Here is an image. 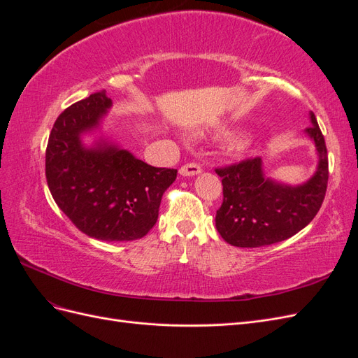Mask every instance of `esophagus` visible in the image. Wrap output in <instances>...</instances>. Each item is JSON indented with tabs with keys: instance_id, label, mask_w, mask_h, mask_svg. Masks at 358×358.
Here are the masks:
<instances>
[{
	"instance_id": "1",
	"label": "esophagus",
	"mask_w": 358,
	"mask_h": 358,
	"mask_svg": "<svg viewBox=\"0 0 358 358\" xmlns=\"http://www.w3.org/2000/svg\"><path fill=\"white\" fill-rule=\"evenodd\" d=\"M179 173L182 176H196L199 173H201V167L196 164V162H188V164L179 169Z\"/></svg>"
}]
</instances>
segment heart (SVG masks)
<instances>
[{"label":"heart","mask_w":358,"mask_h":358,"mask_svg":"<svg viewBox=\"0 0 358 358\" xmlns=\"http://www.w3.org/2000/svg\"><path fill=\"white\" fill-rule=\"evenodd\" d=\"M233 148L237 149V150H242V149L246 148V142H245L243 138H237V140H234V142H233Z\"/></svg>","instance_id":"heart-1"}]
</instances>
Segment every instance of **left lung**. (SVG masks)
I'll return each mask as SVG.
<instances>
[{
    "instance_id": "obj_1",
    "label": "left lung",
    "mask_w": 358,
    "mask_h": 358,
    "mask_svg": "<svg viewBox=\"0 0 358 358\" xmlns=\"http://www.w3.org/2000/svg\"><path fill=\"white\" fill-rule=\"evenodd\" d=\"M308 136L315 142L318 167L313 176L291 187L264 176L262 158L215 169L222 178L224 200L216 210V230L233 246L258 248L287 241L315 218L326 197L329 158L313 112Z\"/></svg>"
}]
</instances>
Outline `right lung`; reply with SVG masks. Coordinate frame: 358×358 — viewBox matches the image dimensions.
<instances>
[{
    "instance_id": "right-lung-1",
    "label": "right lung",
    "mask_w": 358,
    "mask_h": 358,
    "mask_svg": "<svg viewBox=\"0 0 358 358\" xmlns=\"http://www.w3.org/2000/svg\"><path fill=\"white\" fill-rule=\"evenodd\" d=\"M112 107L104 91L71 104L53 124L46 148L48 187L58 208L86 236L136 241L158 220L162 194L178 170L146 164L106 138L85 146Z\"/></svg>"
}]
</instances>
